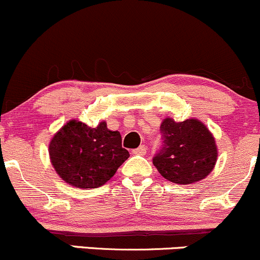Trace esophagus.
<instances>
[{"label":"esophagus","mask_w":260,"mask_h":260,"mask_svg":"<svg viewBox=\"0 0 260 260\" xmlns=\"http://www.w3.org/2000/svg\"><path fill=\"white\" fill-rule=\"evenodd\" d=\"M132 153H133V154H136V155H144L147 153L146 146H139L137 149H133Z\"/></svg>","instance_id":"esophagus-1"}]
</instances>
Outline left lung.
Returning <instances> with one entry per match:
<instances>
[{"instance_id": "left-lung-1", "label": "left lung", "mask_w": 260, "mask_h": 260, "mask_svg": "<svg viewBox=\"0 0 260 260\" xmlns=\"http://www.w3.org/2000/svg\"><path fill=\"white\" fill-rule=\"evenodd\" d=\"M160 135L162 148L153 157V165L166 179L177 184H192L206 178L214 168L217 144L201 121L166 118L160 124Z\"/></svg>"}]
</instances>
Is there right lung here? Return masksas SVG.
I'll use <instances>...</instances> for the list:
<instances>
[{
    "label": "right lung",
    "mask_w": 260,
    "mask_h": 260,
    "mask_svg": "<svg viewBox=\"0 0 260 260\" xmlns=\"http://www.w3.org/2000/svg\"><path fill=\"white\" fill-rule=\"evenodd\" d=\"M48 151L57 174L76 188L101 187L129 157L118 131H109L105 121L95 128L76 119L67 122Z\"/></svg>",
    "instance_id": "obj_1"
}]
</instances>
